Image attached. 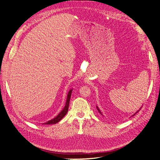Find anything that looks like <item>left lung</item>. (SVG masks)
<instances>
[{
    "instance_id": "left-lung-1",
    "label": "left lung",
    "mask_w": 160,
    "mask_h": 160,
    "mask_svg": "<svg viewBox=\"0 0 160 160\" xmlns=\"http://www.w3.org/2000/svg\"><path fill=\"white\" fill-rule=\"evenodd\" d=\"M142 108H140V109H139V110H140V109H142ZM97 109H98V111H99V113H100V114H101V115H103V114H102V113H101V111H100V110H99V108H98V106H97ZM137 111V112H136V113H135V114H133V115H135V114H136V113H138V111Z\"/></svg>"
}]
</instances>
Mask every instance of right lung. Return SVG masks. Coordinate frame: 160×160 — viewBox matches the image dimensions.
<instances>
[{
	"label": "right lung",
	"instance_id": "right-lung-1",
	"mask_svg": "<svg viewBox=\"0 0 160 160\" xmlns=\"http://www.w3.org/2000/svg\"><path fill=\"white\" fill-rule=\"evenodd\" d=\"M71 93H72V89H71L68 95H67V101H66V103L65 105V108H63L61 112L59 113V115H57V116L55 118H53L51 120H49V122H47L46 123H45V125H51V124H55L57 123H58L61 121L62 118L64 117V116L67 114V111H68V109H69V101H70V98H71Z\"/></svg>",
	"mask_w": 160,
	"mask_h": 160
}]
</instances>
